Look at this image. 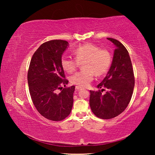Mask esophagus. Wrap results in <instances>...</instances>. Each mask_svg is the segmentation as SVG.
Here are the masks:
<instances>
[{
    "label": "esophagus",
    "mask_w": 155,
    "mask_h": 155,
    "mask_svg": "<svg viewBox=\"0 0 155 155\" xmlns=\"http://www.w3.org/2000/svg\"><path fill=\"white\" fill-rule=\"evenodd\" d=\"M75 88H76V90H81V89L82 88V87H79V86H76Z\"/></svg>",
    "instance_id": "34e87169"
}]
</instances>
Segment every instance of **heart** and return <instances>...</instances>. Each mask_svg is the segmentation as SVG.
<instances>
[{"label": "heart", "instance_id": "1", "mask_svg": "<svg viewBox=\"0 0 155 155\" xmlns=\"http://www.w3.org/2000/svg\"><path fill=\"white\" fill-rule=\"evenodd\" d=\"M74 59L62 57L61 65L68 73L74 72L79 64L82 65L83 71L72 75L70 80L72 84L79 87H87L93 81L94 74L98 77L106 74L112 62V56L107 49H101L91 44H85L72 51Z\"/></svg>", "mask_w": 155, "mask_h": 155}]
</instances>
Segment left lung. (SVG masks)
I'll return each mask as SVG.
<instances>
[{"label":"left lung","mask_w":155,"mask_h":155,"mask_svg":"<svg viewBox=\"0 0 155 155\" xmlns=\"http://www.w3.org/2000/svg\"><path fill=\"white\" fill-rule=\"evenodd\" d=\"M115 44L111 68L103 81L97 85L98 91L90 90V105L99 118L111 119L124 111L129 104L135 86V77L128 52L118 40L107 38ZM107 90L104 94L103 91Z\"/></svg>","instance_id":"left-lung-1"}]
</instances>
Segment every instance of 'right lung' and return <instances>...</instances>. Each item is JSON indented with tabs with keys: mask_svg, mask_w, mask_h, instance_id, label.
Instances as JSON below:
<instances>
[{
	"mask_svg": "<svg viewBox=\"0 0 155 155\" xmlns=\"http://www.w3.org/2000/svg\"><path fill=\"white\" fill-rule=\"evenodd\" d=\"M68 46V41L61 40L42 44L33 54L28 70V85L34 106L52 121L64 120L73 105L75 86L65 87L68 81L61 65L62 54ZM58 89L61 90L59 93Z\"/></svg>",
	"mask_w": 155,
	"mask_h": 155,
	"instance_id": "add662e5",
	"label": "right lung"
}]
</instances>
